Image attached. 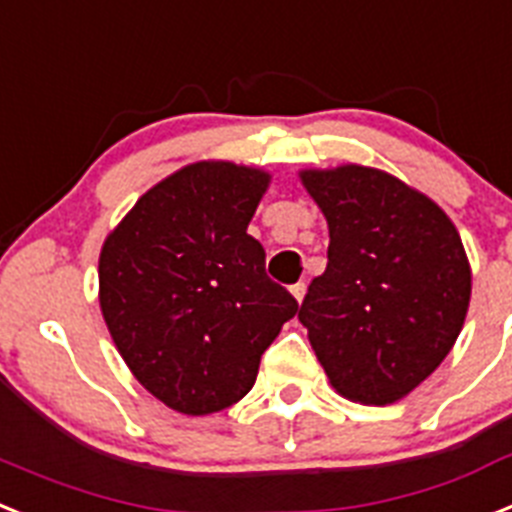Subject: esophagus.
<instances>
[{
	"mask_svg": "<svg viewBox=\"0 0 512 512\" xmlns=\"http://www.w3.org/2000/svg\"><path fill=\"white\" fill-rule=\"evenodd\" d=\"M290 292H292V298L298 300V303H303V298H305V282H298V285H292Z\"/></svg>",
	"mask_w": 512,
	"mask_h": 512,
	"instance_id": "esophagus-1",
	"label": "esophagus"
}]
</instances>
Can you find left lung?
Listing matches in <instances>:
<instances>
[{"label":"left lung","instance_id":"obj_1","mask_svg":"<svg viewBox=\"0 0 512 512\" xmlns=\"http://www.w3.org/2000/svg\"><path fill=\"white\" fill-rule=\"evenodd\" d=\"M329 222V264L300 323L344 399L386 406L435 373L464 329L471 269L448 214L365 165L303 170Z\"/></svg>","mask_w":512,"mask_h":512}]
</instances>
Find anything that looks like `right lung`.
Listing matches in <instances>:
<instances>
[{"instance_id": "1", "label": "right lung", "mask_w": 512, "mask_h": 512, "mask_svg": "<svg viewBox=\"0 0 512 512\" xmlns=\"http://www.w3.org/2000/svg\"><path fill=\"white\" fill-rule=\"evenodd\" d=\"M269 173L225 160L152 186L103 243L100 310L139 383L181 414L240 401L298 300L266 277L248 222Z\"/></svg>"}]
</instances>
